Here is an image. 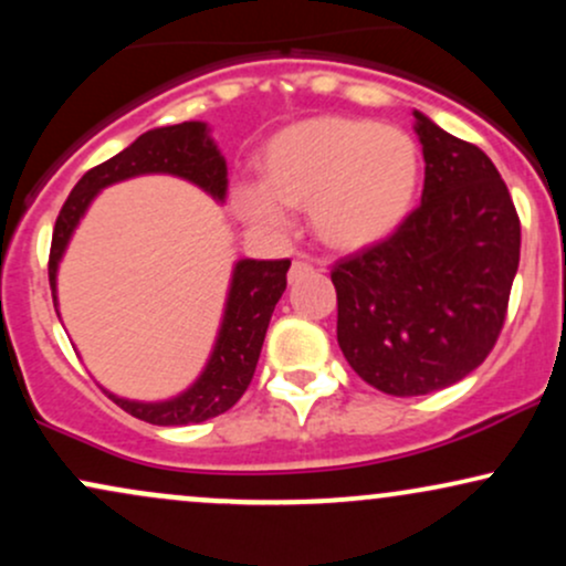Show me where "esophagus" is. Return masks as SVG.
<instances>
[{"instance_id": "obj_1", "label": "esophagus", "mask_w": 566, "mask_h": 566, "mask_svg": "<svg viewBox=\"0 0 566 566\" xmlns=\"http://www.w3.org/2000/svg\"><path fill=\"white\" fill-rule=\"evenodd\" d=\"M305 271H311V265L305 263V261H301V258H297V261H292V269H290V282H297V279H301Z\"/></svg>"}]
</instances>
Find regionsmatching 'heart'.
<instances>
[{
	"label": "heart",
	"instance_id": "heart-1",
	"mask_svg": "<svg viewBox=\"0 0 566 566\" xmlns=\"http://www.w3.org/2000/svg\"><path fill=\"white\" fill-rule=\"evenodd\" d=\"M418 143L399 127L354 116H316L279 129L263 146V180H239L233 207L263 231H284V207L311 210L322 244L340 252L388 239L412 212Z\"/></svg>",
	"mask_w": 566,
	"mask_h": 566
}]
</instances>
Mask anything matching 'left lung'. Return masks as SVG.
<instances>
[{
	"mask_svg": "<svg viewBox=\"0 0 566 566\" xmlns=\"http://www.w3.org/2000/svg\"><path fill=\"white\" fill-rule=\"evenodd\" d=\"M420 207L382 242L333 265L337 343L361 380L391 396L441 391L495 348L522 226L479 146L415 112Z\"/></svg>",
	"mask_w": 566,
	"mask_h": 566,
	"instance_id": "left-lung-1",
	"label": "left lung"
}]
</instances>
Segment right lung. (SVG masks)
Wrapping results in <instances>:
<instances>
[{
  "label": "right lung",
  "mask_w": 566,
  "mask_h": 566,
  "mask_svg": "<svg viewBox=\"0 0 566 566\" xmlns=\"http://www.w3.org/2000/svg\"><path fill=\"white\" fill-rule=\"evenodd\" d=\"M167 172L191 180L205 188L210 197L223 201L229 178H226V159L220 157L218 146L207 135L205 122H184V125L157 127L143 133L138 140L129 143L103 165L82 175L80 184L69 193L66 205L61 207L55 220L53 244H50V290L55 297V276L66 244L80 226V218L95 199L101 188L135 178V175ZM290 261H239L231 276L229 301H226L223 324L212 348L205 373L188 391L167 401H129L108 394L125 412L133 418L146 420L151 426H188L205 423V420L223 415L242 399L255 375L258 359L274 314L279 297L287 287Z\"/></svg>",
  "instance_id": "obj_1"
}]
</instances>
